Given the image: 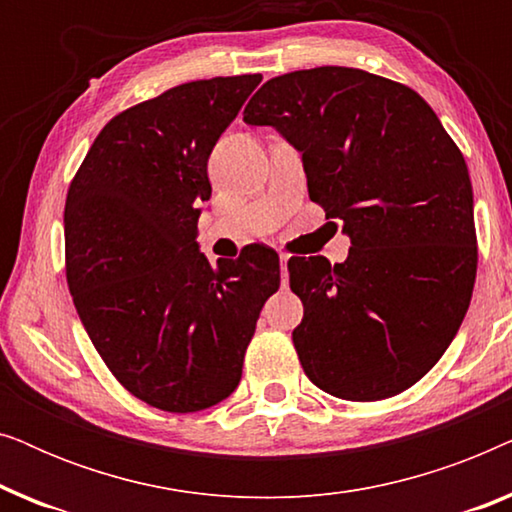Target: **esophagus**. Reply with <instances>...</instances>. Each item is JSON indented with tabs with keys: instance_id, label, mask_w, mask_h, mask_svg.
I'll list each match as a JSON object with an SVG mask.
<instances>
[{
	"instance_id": "1",
	"label": "esophagus",
	"mask_w": 512,
	"mask_h": 512,
	"mask_svg": "<svg viewBox=\"0 0 512 512\" xmlns=\"http://www.w3.org/2000/svg\"><path fill=\"white\" fill-rule=\"evenodd\" d=\"M286 263H289V256L279 254V265H282V284L284 286H286V279H289V268H286Z\"/></svg>"
}]
</instances>
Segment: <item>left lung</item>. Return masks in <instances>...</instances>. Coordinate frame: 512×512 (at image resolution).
<instances>
[{
  "mask_svg": "<svg viewBox=\"0 0 512 512\" xmlns=\"http://www.w3.org/2000/svg\"><path fill=\"white\" fill-rule=\"evenodd\" d=\"M244 123L303 153L310 200L338 219L345 263L291 256L305 375L345 401H382L436 366L471 305L478 240L466 160L415 90L352 67L263 83Z\"/></svg>",
  "mask_w": 512,
  "mask_h": 512,
  "instance_id": "8db88e82",
  "label": "left lung"
}]
</instances>
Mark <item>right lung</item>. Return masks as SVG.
<instances>
[{
	"instance_id": "right-lung-1",
	"label": "right lung",
	"mask_w": 512,
	"mask_h": 512,
	"mask_svg": "<svg viewBox=\"0 0 512 512\" xmlns=\"http://www.w3.org/2000/svg\"><path fill=\"white\" fill-rule=\"evenodd\" d=\"M261 74L181 83L104 125L65 202L74 307L111 375L139 401L198 412L237 389L279 256L198 249L207 160Z\"/></svg>"
}]
</instances>
